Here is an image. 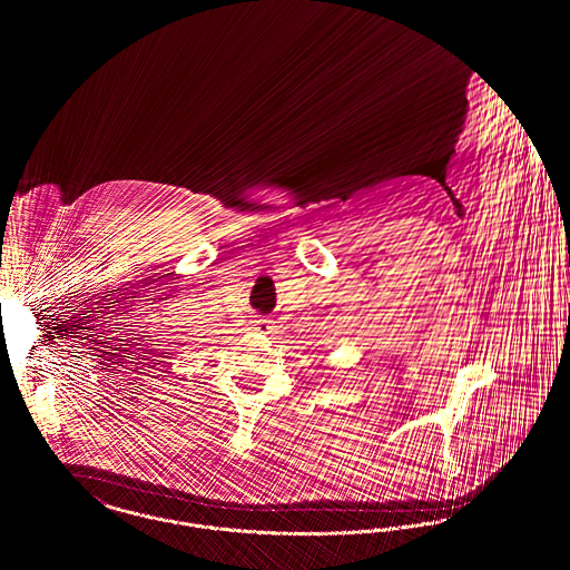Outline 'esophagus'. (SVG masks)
Segmentation results:
<instances>
[{
	"label": "esophagus",
	"instance_id": "1",
	"mask_svg": "<svg viewBox=\"0 0 570 570\" xmlns=\"http://www.w3.org/2000/svg\"><path fill=\"white\" fill-rule=\"evenodd\" d=\"M249 323H252V330L258 332V334H273V332H275V321L254 318V321H249Z\"/></svg>",
	"mask_w": 570,
	"mask_h": 570
}]
</instances>
